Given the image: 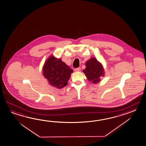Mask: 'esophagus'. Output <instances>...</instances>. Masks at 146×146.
<instances>
[{"instance_id": "obj_1", "label": "esophagus", "mask_w": 146, "mask_h": 146, "mask_svg": "<svg viewBox=\"0 0 146 146\" xmlns=\"http://www.w3.org/2000/svg\"><path fill=\"white\" fill-rule=\"evenodd\" d=\"M80 70H81V68L80 67H78V68H77L74 69V72H80Z\"/></svg>"}]
</instances>
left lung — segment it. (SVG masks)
Here are the masks:
<instances>
[{"label": "left lung", "mask_w": 146, "mask_h": 146, "mask_svg": "<svg viewBox=\"0 0 146 146\" xmlns=\"http://www.w3.org/2000/svg\"><path fill=\"white\" fill-rule=\"evenodd\" d=\"M86 68L83 72L85 74L87 79L93 84L99 83L100 77H104L105 71L103 65L94 57L87 60L86 63Z\"/></svg>", "instance_id": "obj_1"}]
</instances>
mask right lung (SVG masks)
I'll return each instance as SVG.
<instances>
[{"instance_id":"obj_1","label":"right lung","mask_w":146,"mask_h":146,"mask_svg":"<svg viewBox=\"0 0 146 146\" xmlns=\"http://www.w3.org/2000/svg\"><path fill=\"white\" fill-rule=\"evenodd\" d=\"M73 70L60 58H57L53 55L46 60L42 68V74L49 84L57 89H62L67 86Z\"/></svg>"}]
</instances>
